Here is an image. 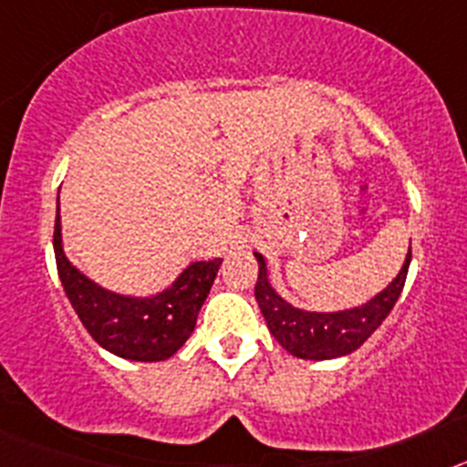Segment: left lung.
<instances>
[{"instance_id": "left-lung-1", "label": "left lung", "mask_w": 467, "mask_h": 467, "mask_svg": "<svg viewBox=\"0 0 467 467\" xmlns=\"http://www.w3.org/2000/svg\"><path fill=\"white\" fill-rule=\"evenodd\" d=\"M254 259L259 264L254 296L275 341L290 356L301 358V360H334L360 348L381 327L388 313L393 311L395 301L402 295L407 271H410L411 247L407 250L402 269L381 292L369 296L365 304L339 308V311H306L290 304L271 285L266 259L259 253H254Z\"/></svg>"}]
</instances>
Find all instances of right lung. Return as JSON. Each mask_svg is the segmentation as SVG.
<instances>
[{
    "mask_svg": "<svg viewBox=\"0 0 467 467\" xmlns=\"http://www.w3.org/2000/svg\"><path fill=\"white\" fill-rule=\"evenodd\" d=\"M53 250L60 283L81 325L102 348L135 362L168 360L182 348L222 266V259L192 262L163 290L144 296L102 287L65 254L60 198L56 205Z\"/></svg>",
    "mask_w": 467,
    "mask_h": 467,
    "instance_id": "obj_1",
    "label": "right lung"
}]
</instances>
